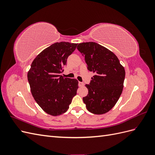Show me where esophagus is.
I'll use <instances>...</instances> for the list:
<instances>
[{
    "instance_id": "esophagus-1",
    "label": "esophagus",
    "mask_w": 155,
    "mask_h": 155,
    "mask_svg": "<svg viewBox=\"0 0 155 155\" xmlns=\"http://www.w3.org/2000/svg\"><path fill=\"white\" fill-rule=\"evenodd\" d=\"M79 87H83L84 86V83H83V82H79Z\"/></svg>"
}]
</instances>
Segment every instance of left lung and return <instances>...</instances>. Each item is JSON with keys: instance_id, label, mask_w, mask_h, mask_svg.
Instances as JSON below:
<instances>
[{"instance_id": "1", "label": "left lung", "mask_w": 155, "mask_h": 155, "mask_svg": "<svg viewBox=\"0 0 155 155\" xmlns=\"http://www.w3.org/2000/svg\"><path fill=\"white\" fill-rule=\"evenodd\" d=\"M77 48L87 69L94 74L89 85H85L88 94L83 97V102L92 113L105 114L116 105L122 92L124 67L112 51L96 43H79Z\"/></svg>"}]
</instances>
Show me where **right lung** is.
Segmentation results:
<instances>
[{
	"label": "right lung",
	"mask_w": 155,
	"mask_h": 155,
	"mask_svg": "<svg viewBox=\"0 0 155 155\" xmlns=\"http://www.w3.org/2000/svg\"><path fill=\"white\" fill-rule=\"evenodd\" d=\"M77 45L68 42L50 45L37 55L28 72L33 97L41 109L50 115L56 116L67 112L77 94V79L60 75L68 57Z\"/></svg>",
	"instance_id": "obj_1"
}]
</instances>
